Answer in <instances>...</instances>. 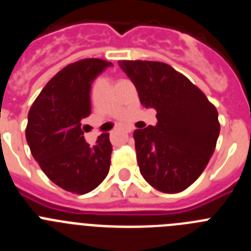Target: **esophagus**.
Wrapping results in <instances>:
<instances>
[{"label": "esophagus", "instance_id": "1", "mask_svg": "<svg viewBox=\"0 0 251 251\" xmlns=\"http://www.w3.org/2000/svg\"><path fill=\"white\" fill-rule=\"evenodd\" d=\"M124 129H126V132H127V133L133 132V128L132 127H126V128H124Z\"/></svg>", "mask_w": 251, "mask_h": 251}]
</instances>
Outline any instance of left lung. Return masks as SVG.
<instances>
[{"label":"left lung","mask_w":251,"mask_h":251,"mask_svg":"<svg viewBox=\"0 0 251 251\" xmlns=\"http://www.w3.org/2000/svg\"><path fill=\"white\" fill-rule=\"evenodd\" d=\"M146 108L156 109L157 124L136 129L137 162L143 178L166 194L191 186L207 166L220 133L219 114L185 75L159 61L122 60Z\"/></svg>","instance_id":"obj_1"}]
</instances>
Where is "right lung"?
<instances>
[{
  "label": "right lung",
  "instance_id": "obj_1",
  "mask_svg": "<svg viewBox=\"0 0 251 251\" xmlns=\"http://www.w3.org/2000/svg\"><path fill=\"white\" fill-rule=\"evenodd\" d=\"M112 65L101 59L69 64L46 84L28 112L26 141L31 154L44 174L65 191L88 194L109 172V133L100 134L92 147L85 142L81 123L92 112V83Z\"/></svg>",
  "mask_w": 251,
  "mask_h": 251
}]
</instances>
